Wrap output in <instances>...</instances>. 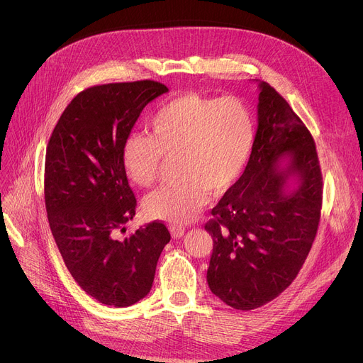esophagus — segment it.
Masks as SVG:
<instances>
[{
  "label": "esophagus",
  "instance_id": "obj_1",
  "mask_svg": "<svg viewBox=\"0 0 363 363\" xmlns=\"http://www.w3.org/2000/svg\"><path fill=\"white\" fill-rule=\"evenodd\" d=\"M169 231H171V234H172L174 238H181V237H184V234H185V228H184V227H178V225H171V227H169Z\"/></svg>",
  "mask_w": 363,
  "mask_h": 363
}]
</instances>
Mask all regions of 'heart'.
I'll return each instance as SVG.
<instances>
[{
	"label": "heart",
	"instance_id": "heart-1",
	"mask_svg": "<svg viewBox=\"0 0 363 363\" xmlns=\"http://www.w3.org/2000/svg\"><path fill=\"white\" fill-rule=\"evenodd\" d=\"M252 143V115L240 99L186 93L153 116L152 135L132 133L125 139L121 162L128 179L146 188L157 181L165 157H178L182 179L150 192L143 213L184 225L208 203L211 192L221 195L237 182Z\"/></svg>",
	"mask_w": 363,
	"mask_h": 363
}]
</instances>
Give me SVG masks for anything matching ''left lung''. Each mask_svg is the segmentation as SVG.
<instances>
[{"instance_id": "left-lung-1", "label": "left lung", "mask_w": 363, "mask_h": 363, "mask_svg": "<svg viewBox=\"0 0 363 363\" xmlns=\"http://www.w3.org/2000/svg\"><path fill=\"white\" fill-rule=\"evenodd\" d=\"M258 84L248 164L205 225L214 241L206 281L237 310L276 298L296 279L316 237L322 175L312 135L266 82Z\"/></svg>"}]
</instances>
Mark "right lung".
<instances>
[{
    "label": "right lung",
    "instance_id": "add662e5",
    "mask_svg": "<svg viewBox=\"0 0 363 363\" xmlns=\"http://www.w3.org/2000/svg\"><path fill=\"white\" fill-rule=\"evenodd\" d=\"M168 91L152 80L90 87L70 101L47 146L44 198L51 233L76 283L103 304L128 307L147 296L171 240L157 221L118 237L136 208L122 145L147 103Z\"/></svg>",
    "mask_w": 363,
    "mask_h": 363
}]
</instances>
